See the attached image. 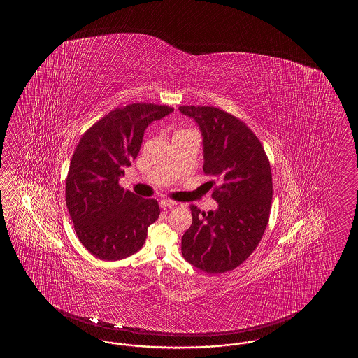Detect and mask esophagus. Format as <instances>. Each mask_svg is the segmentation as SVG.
Instances as JSON below:
<instances>
[{
  "label": "esophagus",
  "mask_w": 358,
  "mask_h": 358,
  "mask_svg": "<svg viewBox=\"0 0 358 358\" xmlns=\"http://www.w3.org/2000/svg\"><path fill=\"white\" fill-rule=\"evenodd\" d=\"M174 206H176V202H174V201H170V199L160 201L161 208H173Z\"/></svg>",
  "instance_id": "34e87169"
}]
</instances>
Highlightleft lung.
<instances>
[{
	"label": "left lung",
	"instance_id": "1",
	"mask_svg": "<svg viewBox=\"0 0 358 358\" xmlns=\"http://www.w3.org/2000/svg\"><path fill=\"white\" fill-rule=\"evenodd\" d=\"M203 137V171L216 176L215 211L190 206L193 221L182 238V257L208 274L243 264L259 243L273 199L270 162L259 138L242 120L213 106H180Z\"/></svg>",
	"mask_w": 358,
	"mask_h": 358
}]
</instances>
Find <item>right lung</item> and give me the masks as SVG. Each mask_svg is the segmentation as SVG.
<instances>
[{
    "instance_id": "right-lung-1",
    "label": "right lung",
    "mask_w": 358,
    "mask_h": 358,
    "mask_svg": "<svg viewBox=\"0 0 358 358\" xmlns=\"http://www.w3.org/2000/svg\"><path fill=\"white\" fill-rule=\"evenodd\" d=\"M173 111L153 103L115 108L76 145L66 178V206L80 243L97 259L116 261L139 251L147 229L159 219L157 201L124 190L119 179L137 159L145 128Z\"/></svg>"
}]
</instances>
